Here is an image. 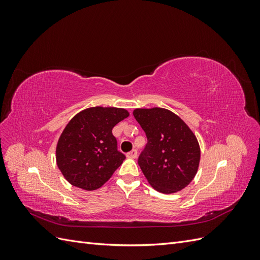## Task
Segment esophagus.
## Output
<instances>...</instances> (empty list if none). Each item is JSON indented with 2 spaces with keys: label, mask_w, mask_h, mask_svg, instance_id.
Instances as JSON below:
<instances>
[{
  "label": "esophagus",
  "mask_w": 260,
  "mask_h": 260,
  "mask_svg": "<svg viewBox=\"0 0 260 260\" xmlns=\"http://www.w3.org/2000/svg\"><path fill=\"white\" fill-rule=\"evenodd\" d=\"M137 156H138L137 149H132V151H131L130 153H128V154H127V157H128V158H132V159L137 158Z\"/></svg>",
  "instance_id": "obj_1"
}]
</instances>
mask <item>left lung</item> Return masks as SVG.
Returning a JSON list of instances; mask_svg holds the SVG:
<instances>
[{
  "label": "left lung",
  "mask_w": 260,
  "mask_h": 260,
  "mask_svg": "<svg viewBox=\"0 0 260 260\" xmlns=\"http://www.w3.org/2000/svg\"><path fill=\"white\" fill-rule=\"evenodd\" d=\"M133 116L148 141L139 157L147 182L164 194L183 190L198 174L201 160L193 131L178 115L162 107L136 108Z\"/></svg>",
  "instance_id": "left-lung-1"
}]
</instances>
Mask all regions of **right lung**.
<instances>
[{
    "mask_svg": "<svg viewBox=\"0 0 260 260\" xmlns=\"http://www.w3.org/2000/svg\"><path fill=\"white\" fill-rule=\"evenodd\" d=\"M128 116L124 108L95 106L70 119L56 145L57 167L70 184L94 191L111 179L125 158L112 130Z\"/></svg>",
    "mask_w": 260,
    "mask_h": 260,
    "instance_id": "obj_1",
    "label": "right lung"
}]
</instances>
